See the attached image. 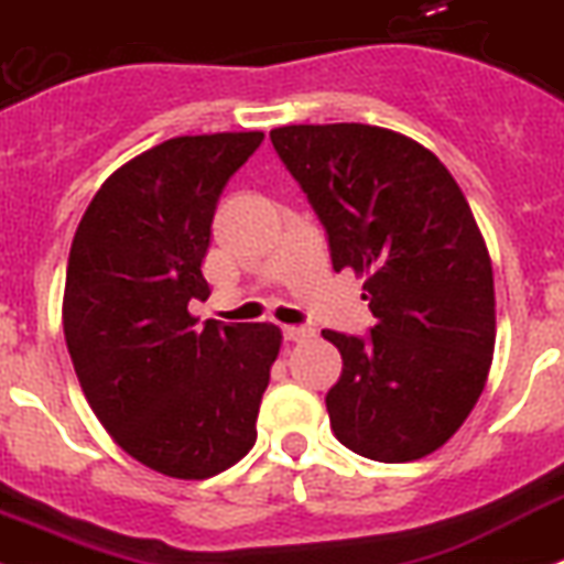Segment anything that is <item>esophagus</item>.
Returning <instances> with one entry per match:
<instances>
[{
	"label": "esophagus",
	"instance_id": "esophagus-1",
	"mask_svg": "<svg viewBox=\"0 0 564 564\" xmlns=\"http://www.w3.org/2000/svg\"><path fill=\"white\" fill-rule=\"evenodd\" d=\"M282 336H285L288 341H302L314 336V328H305V325H285V328H282Z\"/></svg>",
	"mask_w": 564,
	"mask_h": 564
}]
</instances>
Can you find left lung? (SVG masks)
<instances>
[{
  "mask_svg": "<svg viewBox=\"0 0 564 564\" xmlns=\"http://www.w3.org/2000/svg\"><path fill=\"white\" fill-rule=\"evenodd\" d=\"M271 142L334 271L362 273L377 316L365 336L322 330L341 354L325 397L336 440L377 462L422 459L468 420L494 356V271L468 199L427 148L373 124H288Z\"/></svg>",
  "mask_w": 564,
  "mask_h": 564,
  "instance_id": "1",
  "label": "left lung"
}]
</instances>
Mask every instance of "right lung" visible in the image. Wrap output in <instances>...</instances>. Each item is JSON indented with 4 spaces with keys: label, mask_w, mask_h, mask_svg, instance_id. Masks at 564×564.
I'll return each instance as SVG.
<instances>
[{
    "label": "right lung",
    "mask_w": 564,
    "mask_h": 564,
    "mask_svg": "<svg viewBox=\"0 0 564 564\" xmlns=\"http://www.w3.org/2000/svg\"><path fill=\"white\" fill-rule=\"evenodd\" d=\"M264 133L176 137L110 173L76 228L65 341L96 420L148 468L208 479L257 442L276 325L202 328V276L225 185Z\"/></svg>",
    "instance_id": "right-lung-1"
}]
</instances>
